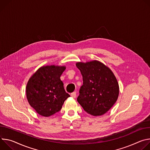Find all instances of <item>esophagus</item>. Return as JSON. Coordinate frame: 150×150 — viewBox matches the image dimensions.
<instances>
[{"label":"esophagus","mask_w":150,"mask_h":150,"mask_svg":"<svg viewBox=\"0 0 150 150\" xmlns=\"http://www.w3.org/2000/svg\"><path fill=\"white\" fill-rule=\"evenodd\" d=\"M71 97H73V98H76V96H77L76 92H73V93H71Z\"/></svg>","instance_id":"esophagus-1"}]
</instances>
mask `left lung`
Returning <instances> with one entry per match:
<instances>
[{
  "label": "left lung",
  "mask_w": 150,
  "mask_h": 150,
  "mask_svg": "<svg viewBox=\"0 0 150 150\" xmlns=\"http://www.w3.org/2000/svg\"><path fill=\"white\" fill-rule=\"evenodd\" d=\"M83 77L77 100L84 110L94 116L107 112L118 98L119 87L111 70L102 62H77Z\"/></svg>",
  "instance_id": "obj_1"
}]
</instances>
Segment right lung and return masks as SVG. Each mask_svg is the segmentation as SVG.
<instances>
[{"label":"right lung","mask_w":150,"mask_h":150,"mask_svg":"<svg viewBox=\"0 0 150 150\" xmlns=\"http://www.w3.org/2000/svg\"><path fill=\"white\" fill-rule=\"evenodd\" d=\"M65 70L64 66L42 67L29 79L26 87L27 98L39 114L49 117L55 114L70 96L66 93L60 79Z\"/></svg>","instance_id":"obj_1"}]
</instances>
